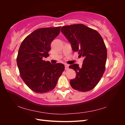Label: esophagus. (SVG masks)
Returning a JSON list of instances; mask_svg holds the SVG:
<instances>
[{
    "instance_id": "esophagus-1",
    "label": "esophagus",
    "mask_w": 125,
    "mask_h": 125,
    "mask_svg": "<svg viewBox=\"0 0 125 125\" xmlns=\"http://www.w3.org/2000/svg\"><path fill=\"white\" fill-rule=\"evenodd\" d=\"M69 65L68 64H65V70H68V69H69Z\"/></svg>"
}]
</instances>
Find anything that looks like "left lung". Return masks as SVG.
Instances as JSON below:
<instances>
[{"instance_id": "1", "label": "left lung", "mask_w": 125, "mask_h": 125, "mask_svg": "<svg viewBox=\"0 0 125 125\" xmlns=\"http://www.w3.org/2000/svg\"><path fill=\"white\" fill-rule=\"evenodd\" d=\"M71 43L73 52L84 57L81 67L69 66L76 73L70 84L75 90L86 92L93 89L102 78L105 70L107 49L102 37L97 31L83 24L65 26L61 30Z\"/></svg>"}]
</instances>
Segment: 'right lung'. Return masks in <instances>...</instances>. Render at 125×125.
<instances>
[{"instance_id": "add662e5", "label": "right lung", "mask_w": 125, "mask_h": 125, "mask_svg": "<svg viewBox=\"0 0 125 125\" xmlns=\"http://www.w3.org/2000/svg\"><path fill=\"white\" fill-rule=\"evenodd\" d=\"M61 26L39 28L23 40L17 58L20 76L33 91L46 93L54 89L64 70L61 63L52 64L45 61L51 49L52 42L59 35Z\"/></svg>"}]
</instances>
